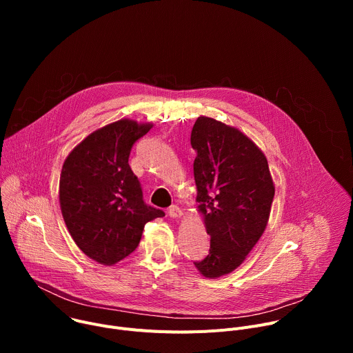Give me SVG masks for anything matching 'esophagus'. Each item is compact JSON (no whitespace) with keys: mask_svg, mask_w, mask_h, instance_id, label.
I'll list each match as a JSON object with an SVG mask.
<instances>
[{"mask_svg":"<svg viewBox=\"0 0 353 353\" xmlns=\"http://www.w3.org/2000/svg\"><path fill=\"white\" fill-rule=\"evenodd\" d=\"M168 214H169V216H170V218H173V219H180V218L183 216V211H181L177 205H172V207H169Z\"/></svg>","mask_w":353,"mask_h":353,"instance_id":"34e87169","label":"esophagus"}]
</instances>
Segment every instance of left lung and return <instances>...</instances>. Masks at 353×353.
Masks as SVG:
<instances>
[{"label":"left lung","mask_w":353,"mask_h":353,"mask_svg":"<svg viewBox=\"0 0 353 353\" xmlns=\"http://www.w3.org/2000/svg\"><path fill=\"white\" fill-rule=\"evenodd\" d=\"M191 146L196 211L211 237L210 254L194 265L215 279L240 267L263 236L275 185L263 150L236 127L199 116Z\"/></svg>","instance_id":"8db88e82"}]
</instances>
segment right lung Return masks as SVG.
Segmentation results:
<instances>
[{"label": "right lung", "mask_w": 353, "mask_h": 353, "mask_svg": "<svg viewBox=\"0 0 353 353\" xmlns=\"http://www.w3.org/2000/svg\"><path fill=\"white\" fill-rule=\"evenodd\" d=\"M152 123L121 119L89 134L64 161L60 208L75 244L89 259L114 265L138 247L146 222L165 216L149 207L128 158Z\"/></svg>", "instance_id": "add662e5"}]
</instances>
